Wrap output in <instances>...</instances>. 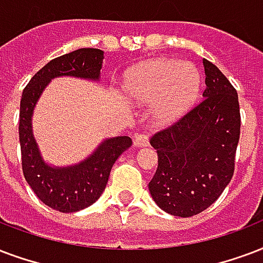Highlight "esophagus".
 <instances>
[{"label":"esophagus","instance_id":"obj_1","mask_svg":"<svg viewBox=\"0 0 263 263\" xmlns=\"http://www.w3.org/2000/svg\"><path fill=\"white\" fill-rule=\"evenodd\" d=\"M134 145L136 147H142V146H147L149 145V136L146 135L145 132H140L138 135L135 136V139H134Z\"/></svg>","mask_w":263,"mask_h":263}]
</instances>
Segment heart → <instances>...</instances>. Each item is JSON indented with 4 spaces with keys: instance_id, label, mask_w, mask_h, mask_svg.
<instances>
[{
    "instance_id": "b5f03b06",
    "label": "heart",
    "mask_w": 263,
    "mask_h": 263,
    "mask_svg": "<svg viewBox=\"0 0 263 263\" xmlns=\"http://www.w3.org/2000/svg\"><path fill=\"white\" fill-rule=\"evenodd\" d=\"M200 73L192 63L175 59L146 62L127 80V91L139 102L154 100V118L160 124L175 121L193 106L200 92Z\"/></svg>"
}]
</instances>
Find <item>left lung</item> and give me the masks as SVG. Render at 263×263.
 <instances>
[{
    "label": "left lung",
    "instance_id": "8db88e82",
    "mask_svg": "<svg viewBox=\"0 0 263 263\" xmlns=\"http://www.w3.org/2000/svg\"><path fill=\"white\" fill-rule=\"evenodd\" d=\"M203 63L204 99L150 138L158 156L150 194L161 210L182 218L207 210L229 185L240 139L237 91L214 63Z\"/></svg>",
    "mask_w": 263,
    "mask_h": 263
}]
</instances>
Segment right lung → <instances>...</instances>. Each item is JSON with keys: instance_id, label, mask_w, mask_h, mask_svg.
I'll return each mask as SVG.
<instances>
[{"instance_id": "right-lung-1", "label": "right lung", "mask_w": 263, "mask_h": 263, "mask_svg": "<svg viewBox=\"0 0 263 263\" xmlns=\"http://www.w3.org/2000/svg\"><path fill=\"white\" fill-rule=\"evenodd\" d=\"M103 51L81 48L52 59L38 70L26 85L20 99L19 140L22 170L27 183L45 205L60 212H76L89 207L100 197L110 171L120 154L132 145L129 136L105 140L91 157L76 167L52 168L41 160L31 132V114L49 80L59 76L98 80Z\"/></svg>"}]
</instances>
